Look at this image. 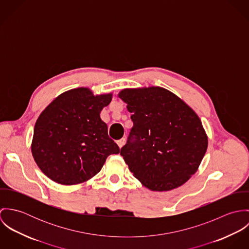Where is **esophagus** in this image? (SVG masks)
I'll list each match as a JSON object with an SVG mask.
<instances>
[{
	"label": "esophagus",
	"instance_id": "obj_1",
	"mask_svg": "<svg viewBox=\"0 0 249 249\" xmlns=\"http://www.w3.org/2000/svg\"><path fill=\"white\" fill-rule=\"evenodd\" d=\"M117 143H118L119 147L121 148V147L125 143V138H122V139H120V140L117 142Z\"/></svg>",
	"mask_w": 249,
	"mask_h": 249
}]
</instances>
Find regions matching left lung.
<instances>
[{"label": "left lung", "instance_id": "obj_1", "mask_svg": "<svg viewBox=\"0 0 249 249\" xmlns=\"http://www.w3.org/2000/svg\"><path fill=\"white\" fill-rule=\"evenodd\" d=\"M119 97L133 127L121 155L151 191H170L197 171L208 146L201 121L177 95L161 87L124 89Z\"/></svg>", "mask_w": 249, "mask_h": 249}]
</instances>
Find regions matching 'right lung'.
<instances>
[{
  "instance_id": "1",
  "label": "right lung",
  "mask_w": 249,
  "mask_h": 249,
  "mask_svg": "<svg viewBox=\"0 0 249 249\" xmlns=\"http://www.w3.org/2000/svg\"><path fill=\"white\" fill-rule=\"evenodd\" d=\"M111 100V94L94 96L88 88H76L40 114L32 152L44 175L62 185L82 183L102 170L110 154L120 152L100 116Z\"/></svg>"
}]
</instances>
